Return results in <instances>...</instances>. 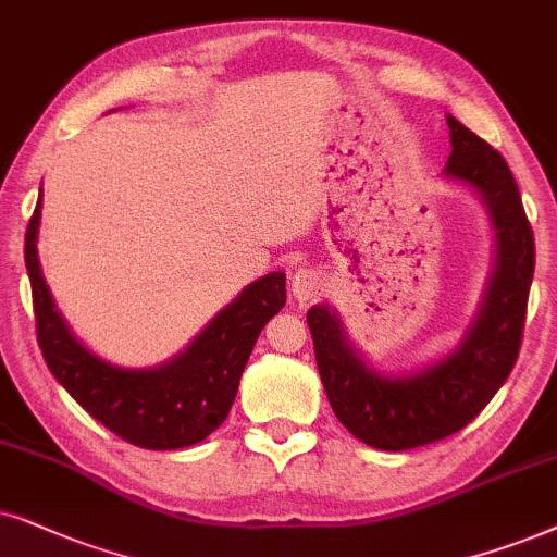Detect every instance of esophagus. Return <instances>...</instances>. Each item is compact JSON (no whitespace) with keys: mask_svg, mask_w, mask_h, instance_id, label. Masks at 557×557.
I'll return each instance as SVG.
<instances>
[{"mask_svg":"<svg viewBox=\"0 0 557 557\" xmlns=\"http://www.w3.org/2000/svg\"><path fill=\"white\" fill-rule=\"evenodd\" d=\"M323 274L313 267H298L290 277V293L298 302H310L323 293Z\"/></svg>","mask_w":557,"mask_h":557,"instance_id":"obj_1","label":"esophagus"}]
</instances>
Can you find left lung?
Here are the masks:
<instances>
[{
	"label": "left lung",
	"instance_id": "8db88e82",
	"mask_svg": "<svg viewBox=\"0 0 557 557\" xmlns=\"http://www.w3.org/2000/svg\"><path fill=\"white\" fill-rule=\"evenodd\" d=\"M450 158L443 175L471 185L496 232V264L479 315L438 364L407 376H384L364 364L329 306L308 310L315 364L336 418L380 450L428 446L469 425L507 382L522 346L535 236L515 175L499 152L448 116Z\"/></svg>",
	"mask_w": 557,
	"mask_h": 557
}]
</instances>
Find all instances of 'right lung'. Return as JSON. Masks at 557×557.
Segmentation results:
<instances>
[{
    "label": "right lung",
    "mask_w": 557,
    "mask_h": 557,
    "mask_svg": "<svg viewBox=\"0 0 557 557\" xmlns=\"http://www.w3.org/2000/svg\"><path fill=\"white\" fill-rule=\"evenodd\" d=\"M42 188L25 234L35 331L42 359L84 410L132 446L175 450L201 443L232 410L244 367L264 323L285 306V274L270 272L244 287L196 341L154 369H122L73 338L55 310L37 262Z\"/></svg>",
    "instance_id": "obj_1"
}]
</instances>
